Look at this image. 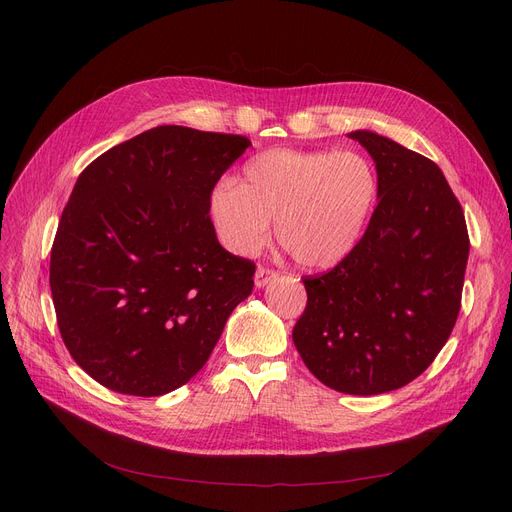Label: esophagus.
<instances>
[{
    "mask_svg": "<svg viewBox=\"0 0 512 512\" xmlns=\"http://www.w3.org/2000/svg\"><path fill=\"white\" fill-rule=\"evenodd\" d=\"M274 278H278L276 270H270V267H257L255 272V286L263 288L265 284H270Z\"/></svg>",
    "mask_w": 512,
    "mask_h": 512,
    "instance_id": "obj_1",
    "label": "esophagus"
}]
</instances>
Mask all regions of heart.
<instances>
[{
  "label": "heart",
  "instance_id": "heart-1",
  "mask_svg": "<svg viewBox=\"0 0 512 512\" xmlns=\"http://www.w3.org/2000/svg\"><path fill=\"white\" fill-rule=\"evenodd\" d=\"M378 191V172L359 151L270 149L247 161L240 184H215L207 207L230 253L257 255L276 220V238L294 261L328 270L359 245Z\"/></svg>",
  "mask_w": 512,
  "mask_h": 512
}]
</instances>
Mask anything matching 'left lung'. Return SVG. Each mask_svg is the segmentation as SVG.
Segmentation results:
<instances>
[{"mask_svg": "<svg viewBox=\"0 0 512 512\" xmlns=\"http://www.w3.org/2000/svg\"><path fill=\"white\" fill-rule=\"evenodd\" d=\"M348 139L373 157L380 203L351 255L303 278L292 340L321 384L371 396L407 386L442 351L461 311L469 234L432 159L369 130Z\"/></svg>", "mask_w": 512, "mask_h": 512, "instance_id": "obj_1", "label": "left lung"}]
</instances>
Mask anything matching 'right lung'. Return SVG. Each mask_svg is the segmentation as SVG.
Instances as JSON below:
<instances>
[{
  "label": "right lung",
  "instance_id": "obj_1",
  "mask_svg": "<svg viewBox=\"0 0 512 512\" xmlns=\"http://www.w3.org/2000/svg\"><path fill=\"white\" fill-rule=\"evenodd\" d=\"M251 145L157 126L78 176L51 247L49 286L72 359L120 394L161 396L207 363L255 263L228 253L209 193Z\"/></svg>",
  "mask_w": 512,
  "mask_h": 512
}]
</instances>
